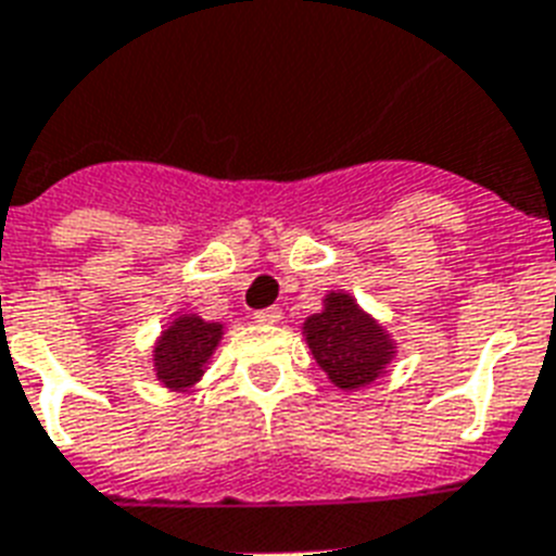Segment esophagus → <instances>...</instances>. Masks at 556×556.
Masks as SVG:
<instances>
[{
    "label": "esophagus",
    "instance_id": "obj_1",
    "mask_svg": "<svg viewBox=\"0 0 556 556\" xmlns=\"http://www.w3.org/2000/svg\"><path fill=\"white\" fill-rule=\"evenodd\" d=\"M254 319L260 325H274V323H279V319H282V311H279V308H263V311H256Z\"/></svg>",
    "mask_w": 556,
    "mask_h": 556
}]
</instances>
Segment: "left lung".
Returning <instances> with one entry per match:
<instances>
[{"instance_id":"obj_1","label":"left lung","mask_w":556,"mask_h":556,"mask_svg":"<svg viewBox=\"0 0 556 556\" xmlns=\"http://www.w3.org/2000/svg\"><path fill=\"white\" fill-rule=\"evenodd\" d=\"M302 333L328 380L345 391L371 386L394 356L386 328L349 293H328L325 308L305 319Z\"/></svg>"}]
</instances>
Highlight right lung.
I'll use <instances>...</instances> for the list:
<instances>
[{
  "label": "right lung",
  "instance_id": "1",
  "mask_svg": "<svg viewBox=\"0 0 556 556\" xmlns=\"http://www.w3.org/2000/svg\"><path fill=\"white\" fill-rule=\"evenodd\" d=\"M223 340V325L205 323L197 314H182L162 331L153 349V368L165 388L185 391L205 374L207 359Z\"/></svg>",
  "mask_w": 556,
  "mask_h": 556
}]
</instances>
